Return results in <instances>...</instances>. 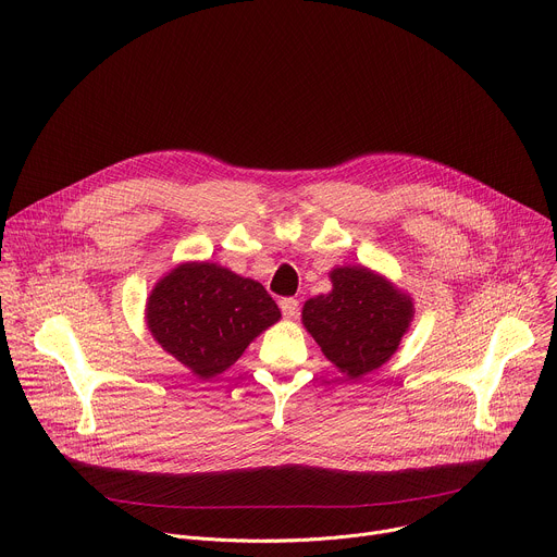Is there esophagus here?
<instances>
[{
  "label": "esophagus",
  "mask_w": 557,
  "mask_h": 557,
  "mask_svg": "<svg viewBox=\"0 0 557 557\" xmlns=\"http://www.w3.org/2000/svg\"><path fill=\"white\" fill-rule=\"evenodd\" d=\"M280 308H282V314L286 317V320H295L299 312V301L293 297H284V299H280Z\"/></svg>",
  "instance_id": "1"
}]
</instances>
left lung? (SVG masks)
I'll return each instance as SVG.
<instances>
[{
    "mask_svg": "<svg viewBox=\"0 0 557 557\" xmlns=\"http://www.w3.org/2000/svg\"><path fill=\"white\" fill-rule=\"evenodd\" d=\"M333 290L310 297L301 324L326 359L350 379L381 368L414 320V299L368 267H337Z\"/></svg>",
    "mask_w": 557,
    "mask_h": 557,
    "instance_id": "obj_1",
    "label": "left lung"
}]
</instances>
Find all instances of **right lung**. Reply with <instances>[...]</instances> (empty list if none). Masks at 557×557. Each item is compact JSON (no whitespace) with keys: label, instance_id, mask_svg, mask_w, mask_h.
Returning <instances> with one entry per match:
<instances>
[{"label":"right lung","instance_id":"1","mask_svg":"<svg viewBox=\"0 0 557 557\" xmlns=\"http://www.w3.org/2000/svg\"><path fill=\"white\" fill-rule=\"evenodd\" d=\"M282 317L273 297L251 277L215 262H183L151 288L147 329L196 379H213Z\"/></svg>","mask_w":557,"mask_h":557}]
</instances>
